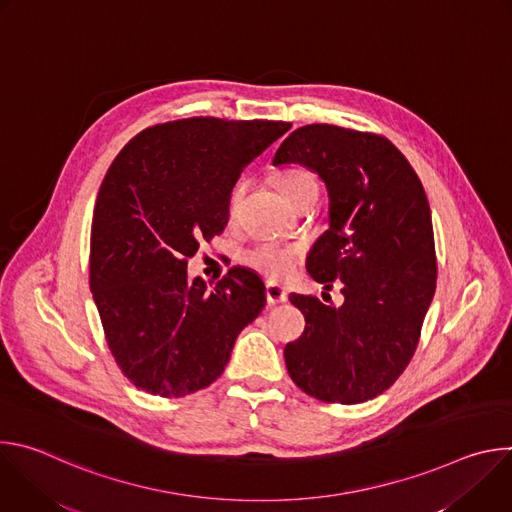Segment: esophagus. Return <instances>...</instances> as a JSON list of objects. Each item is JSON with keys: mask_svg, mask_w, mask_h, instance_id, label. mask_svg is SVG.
Instances as JSON below:
<instances>
[{"mask_svg": "<svg viewBox=\"0 0 512 512\" xmlns=\"http://www.w3.org/2000/svg\"><path fill=\"white\" fill-rule=\"evenodd\" d=\"M265 296L269 306H277V304H285L287 302V289L277 285V283H267L265 285Z\"/></svg>", "mask_w": 512, "mask_h": 512, "instance_id": "1", "label": "esophagus"}]
</instances>
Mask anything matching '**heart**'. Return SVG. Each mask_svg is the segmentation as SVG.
Wrapping results in <instances>:
<instances>
[{"label": "heart", "instance_id": "heart-1", "mask_svg": "<svg viewBox=\"0 0 512 512\" xmlns=\"http://www.w3.org/2000/svg\"><path fill=\"white\" fill-rule=\"evenodd\" d=\"M277 188L289 204H294L302 196H306L310 192H318V182L312 176V172H308L306 168H287V170L279 172ZM243 192H245V184H237L229 192V200H227L229 216H235ZM298 257H300V247H296V245L261 243L245 253V263L269 279H283L285 275L294 271Z\"/></svg>", "mask_w": 512, "mask_h": 512}]
</instances>
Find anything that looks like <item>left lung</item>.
Listing matches in <instances>:
<instances>
[{"instance_id": "1", "label": "left lung", "mask_w": 512, "mask_h": 512, "mask_svg": "<svg viewBox=\"0 0 512 512\" xmlns=\"http://www.w3.org/2000/svg\"><path fill=\"white\" fill-rule=\"evenodd\" d=\"M300 164L324 182L328 229L308 273L340 283L342 306L291 294L306 330L283 350L289 377L308 395L354 405L387 391L409 364L435 294L431 210L395 145L326 123L283 139L273 166Z\"/></svg>"}]
</instances>
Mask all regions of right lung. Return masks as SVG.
<instances>
[{
  "mask_svg": "<svg viewBox=\"0 0 512 512\" xmlns=\"http://www.w3.org/2000/svg\"><path fill=\"white\" fill-rule=\"evenodd\" d=\"M291 123L192 117L135 135L93 210L91 291L107 344L141 391L184 397L223 375L265 285L233 267L214 287L188 277L198 243L227 227L241 172Z\"/></svg>",
  "mask_w": 512,
  "mask_h": 512,
  "instance_id": "1",
  "label": "right lung"
}]
</instances>
